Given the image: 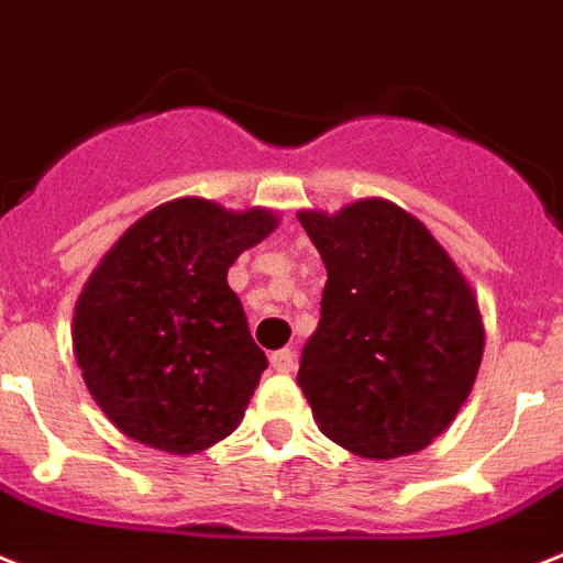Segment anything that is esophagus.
<instances>
[{"mask_svg": "<svg viewBox=\"0 0 563 563\" xmlns=\"http://www.w3.org/2000/svg\"><path fill=\"white\" fill-rule=\"evenodd\" d=\"M292 362H296L292 347H282V351L271 354V365H273V371H278V374H290Z\"/></svg>", "mask_w": 563, "mask_h": 563, "instance_id": "esophagus-1", "label": "esophagus"}]
</instances>
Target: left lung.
<instances>
[{
    "mask_svg": "<svg viewBox=\"0 0 563 563\" xmlns=\"http://www.w3.org/2000/svg\"><path fill=\"white\" fill-rule=\"evenodd\" d=\"M328 271L301 347L313 420L360 457L420 452L466 402L483 356L475 292L434 235L391 201L299 212Z\"/></svg>",
    "mask_w": 563,
    "mask_h": 563,
    "instance_id": "1",
    "label": "left lung"
}]
</instances>
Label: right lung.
<instances>
[{
    "label": "right lung",
    "instance_id": "1",
    "mask_svg": "<svg viewBox=\"0 0 563 563\" xmlns=\"http://www.w3.org/2000/svg\"><path fill=\"white\" fill-rule=\"evenodd\" d=\"M273 230L267 209L180 198L129 227L88 278L74 354L125 438L192 454L239 426L267 356L227 271Z\"/></svg>",
    "mask_w": 563,
    "mask_h": 563
}]
</instances>
